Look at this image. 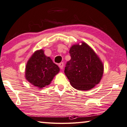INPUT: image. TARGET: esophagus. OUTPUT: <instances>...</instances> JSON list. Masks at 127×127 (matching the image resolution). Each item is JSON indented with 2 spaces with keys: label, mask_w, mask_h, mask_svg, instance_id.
I'll use <instances>...</instances> for the list:
<instances>
[{
  "label": "esophagus",
  "mask_w": 127,
  "mask_h": 127,
  "mask_svg": "<svg viewBox=\"0 0 127 127\" xmlns=\"http://www.w3.org/2000/svg\"><path fill=\"white\" fill-rule=\"evenodd\" d=\"M59 67H60V69H63V67H64V63H63V62H62V63H59Z\"/></svg>",
  "instance_id": "esophagus-1"
}]
</instances>
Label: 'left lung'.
I'll list each match as a JSON object with an SVG mask.
<instances>
[{
	"mask_svg": "<svg viewBox=\"0 0 127 127\" xmlns=\"http://www.w3.org/2000/svg\"><path fill=\"white\" fill-rule=\"evenodd\" d=\"M71 46V59L67 62L64 73L70 84L78 90H89L100 82L104 66L95 51L84 42Z\"/></svg>",
	"mask_w": 127,
	"mask_h": 127,
	"instance_id": "8db88e82",
	"label": "left lung"
}]
</instances>
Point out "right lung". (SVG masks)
I'll list each match as a JSON object with an SVG mask.
<instances>
[{
    "label": "right lung",
    "instance_id": "add662e5",
    "mask_svg": "<svg viewBox=\"0 0 127 127\" xmlns=\"http://www.w3.org/2000/svg\"><path fill=\"white\" fill-rule=\"evenodd\" d=\"M60 68L53 63L44 50L35 51L29 58L25 67V76L27 81L39 89L50 84L54 77L59 73Z\"/></svg>",
    "mask_w": 127,
    "mask_h": 127
}]
</instances>
